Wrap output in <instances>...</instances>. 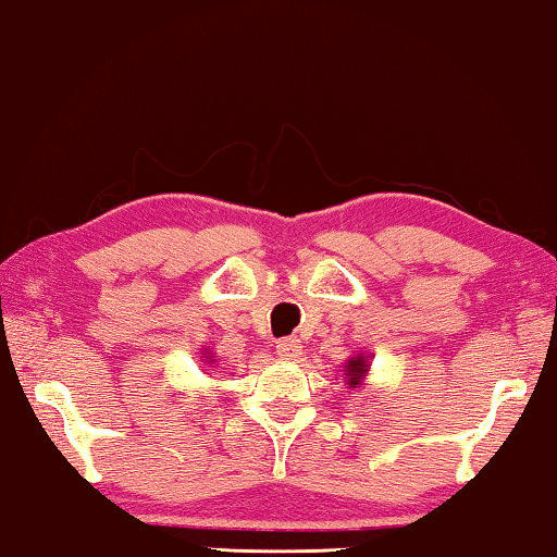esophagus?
<instances>
[{
	"mask_svg": "<svg viewBox=\"0 0 557 557\" xmlns=\"http://www.w3.org/2000/svg\"><path fill=\"white\" fill-rule=\"evenodd\" d=\"M277 354H280L282 358H297V356L301 354L299 338H295V336L280 338V342H277Z\"/></svg>",
	"mask_w": 557,
	"mask_h": 557,
	"instance_id": "obj_1",
	"label": "esophagus"
}]
</instances>
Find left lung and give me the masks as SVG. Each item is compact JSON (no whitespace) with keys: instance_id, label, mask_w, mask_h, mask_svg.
<instances>
[{"instance_id":"left-lung-1","label":"left lung","mask_w":557,"mask_h":557,"mask_svg":"<svg viewBox=\"0 0 557 557\" xmlns=\"http://www.w3.org/2000/svg\"><path fill=\"white\" fill-rule=\"evenodd\" d=\"M344 371H346L344 375H346L348 388H361L363 375L369 373V358H366L363 354L348 358V361L344 363Z\"/></svg>"}]
</instances>
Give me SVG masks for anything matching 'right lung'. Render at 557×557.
Listing matches in <instances>:
<instances>
[{"mask_svg": "<svg viewBox=\"0 0 557 557\" xmlns=\"http://www.w3.org/2000/svg\"><path fill=\"white\" fill-rule=\"evenodd\" d=\"M206 358H211V354H209V351H206ZM211 361H213V358H211Z\"/></svg>", "mask_w": 557, "mask_h": 557, "instance_id": "obj_1", "label": "right lung"}]
</instances>
